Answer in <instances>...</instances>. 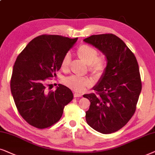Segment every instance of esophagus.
Here are the masks:
<instances>
[{
    "label": "esophagus",
    "instance_id": "1",
    "mask_svg": "<svg viewBox=\"0 0 155 155\" xmlns=\"http://www.w3.org/2000/svg\"><path fill=\"white\" fill-rule=\"evenodd\" d=\"M74 97H81V94H78V93H74Z\"/></svg>",
    "mask_w": 155,
    "mask_h": 155
}]
</instances>
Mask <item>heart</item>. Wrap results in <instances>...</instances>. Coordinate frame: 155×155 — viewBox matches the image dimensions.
Wrapping results in <instances>:
<instances>
[{"label": "heart", "instance_id": "heart-1", "mask_svg": "<svg viewBox=\"0 0 155 155\" xmlns=\"http://www.w3.org/2000/svg\"><path fill=\"white\" fill-rule=\"evenodd\" d=\"M77 54L86 64H88V71L95 75H101L106 68V61L104 57H98V51L96 48L88 45H82L77 49ZM71 57L67 53L61 61V68L63 70L69 69ZM65 84L76 92L81 93L91 85L92 81L88 77H79L72 76L65 80Z\"/></svg>", "mask_w": 155, "mask_h": 155}]
</instances>
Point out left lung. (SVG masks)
Segmentation results:
<instances>
[{
    "instance_id": "8db88e82",
    "label": "left lung",
    "mask_w": 155,
    "mask_h": 155,
    "mask_svg": "<svg viewBox=\"0 0 155 155\" xmlns=\"http://www.w3.org/2000/svg\"><path fill=\"white\" fill-rule=\"evenodd\" d=\"M84 41L106 57L104 73L94 86L96 94H84L90 101L86 122L103 134L115 133L127 124L136 110L142 90L139 66L134 54L113 34L91 35Z\"/></svg>"
}]
</instances>
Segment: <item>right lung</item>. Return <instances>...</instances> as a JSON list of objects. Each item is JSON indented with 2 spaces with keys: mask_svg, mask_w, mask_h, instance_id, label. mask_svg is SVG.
<instances>
[{
  "mask_svg": "<svg viewBox=\"0 0 155 155\" xmlns=\"http://www.w3.org/2000/svg\"><path fill=\"white\" fill-rule=\"evenodd\" d=\"M77 40L42 35L31 40L16 59L10 90L18 112L32 126L44 129L55 124L73 99L67 86L59 84L54 91H48L45 81L57 76L63 57Z\"/></svg>",
  "mask_w": 155,
  "mask_h": 155,
  "instance_id": "1",
  "label": "right lung"
}]
</instances>
